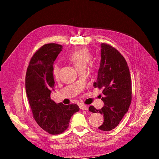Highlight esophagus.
Here are the masks:
<instances>
[{
	"mask_svg": "<svg viewBox=\"0 0 159 159\" xmlns=\"http://www.w3.org/2000/svg\"><path fill=\"white\" fill-rule=\"evenodd\" d=\"M80 108L81 110H88V107L86 106V105H80Z\"/></svg>",
	"mask_w": 159,
	"mask_h": 159,
	"instance_id": "esophagus-1",
	"label": "esophagus"
}]
</instances>
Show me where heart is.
<instances>
[{"label": "heart", "instance_id": "b5f03b06", "mask_svg": "<svg viewBox=\"0 0 159 159\" xmlns=\"http://www.w3.org/2000/svg\"><path fill=\"white\" fill-rule=\"evenodd\" d=\"M68 59L74 64L78 70L85 69V66L92 60V55L91 52L86 48H82L74 50L67 56ZM52 74L55 78H58L60 72V66L57 64H54L52 68Z\"/></svg>", "mask_w": 159, "mask_h": 159}]
</instances>
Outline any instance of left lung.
Wrapping results in <instances>:
<instances>
[{
    "label": "left lung",
    "instance_id": "8db88e82",
    "mask_svg": "<svg viewBox=\"0 0 159 159\" xmlns=\"http://www.w3.org/2000/svg\"><path fill=\"white\" fill-rule=\"evenodd\" d=\"M101 47L102 59L93 86L103 90L104 106L96 109L91 105L89 111L103 115V123L98 129L110 131L118 125L131 105V78L127 61L121 53L105 43Z\"/></svg>",
    "mask_w": 159,
    "mask_h": 159
}]
</instances>
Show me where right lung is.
<instances>
[{
	"mask_svg": "<svg viewBox=\"0 0 159 159\" xmlns=\"http://www.w3.org/2000/svg\"><path fill=\"white\" fill-rule=\"evenodd\" d=\"M62 46L52 43L40 48L28 66L25 85L33 117L42 129L52 134L64 132L72 115L80 110L78 105L57 104L50 98L54 86L52 68Z\"/></svg>",
	"mask_w": 159,
	"mask_h": 159,
	"instance_id": "add662e5",
	"label": "right lung"
}]
</instances>
